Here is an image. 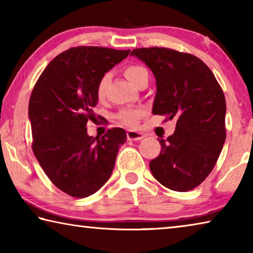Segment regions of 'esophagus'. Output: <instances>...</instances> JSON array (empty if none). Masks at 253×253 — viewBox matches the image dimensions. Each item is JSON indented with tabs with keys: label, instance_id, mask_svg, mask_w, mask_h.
Here are the masks:
<instances>
[{
	"label": "esophagus",
	"instance_id": "esophagus-1",
	"mask_svg": "<svg viewBox=\"0 0 253 253\" xmlns=\"http://www.w3.org/2000/svg\"><path fill=\"white\" fill-rule=\"evenodd\" d=\"M145 135L140 131H136V130H128L127 131V138L129 140H139L143 139Z\"/></svg>",
	"mask_w": 253,
	"mask_h": 253
}]
</instances>
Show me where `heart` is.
I'll use <instances>...</instances> for the list:
<instances>
[{
	"mask_svg": "<svg viewBox=\"0 0 253 253\" xmlns=\"http://www.w3.org/2000/svg\"><path fill=\"white\" fill-rule=\"evenodd\" d=\"M125 76L126 78L130 81L132 84L137 85L140 81L144 79H148V71L145 69L142 66H128L125 69ZM109 74H106L102 76L100 79L99 84H98L97 88V95L99 97H102L105 95L106 91V85L108 84L109 80ZM144 115L143 109H127L123 110L121 114H119V119H121L122 123L125 124V125L129 127H135L139 122V118Z\"/></svg>",
	"mask_w": 253,
	"mask_h": 253,
	"instance_id": "heart-1",
	"label": "heart"
}]
</instances>
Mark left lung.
I'll use <instances>...</instances> for the list:
<instances>
[{
	"mask_svg": "<svg viewBox=\"0 0 253 253\" xmlns=\"http://www.w3.org/2000/svg\"><path fill=\"white\" fill-rule=\"evenodd\" d=\"M130 55L153 72V115L176 117L173 135L161 139V153L149 162L153 176L177 192L199 186L215 165L225 142L224 93L205 63L166 48H140Z\"/></svg>",
	"mask_w": 253,
	"mask_h": 253,
	"instance_id": "8db88e82",
	"label": "left lung"
}]
</instances>
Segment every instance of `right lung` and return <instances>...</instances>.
Segmentation results:
<instances>
[{"mask_svg": "<svg viewBox=\"0 0 253 253\" xmlns=\"http://www.w3.org/2000/svg\"><path fill=\"white\" fill-rule=\"evenodd\" d=\"M129 52L100 46L67 50L46 66L30 97L34 155L50 181L74 198H87L108 181L127 139L123 128L101 138L89 136L87 123L95 117L102 76Z\"/></svg>", "mask_w": 253, "mask_h": 253, "instance_id": "add662e5", "label": "right lung"}]
</instances>
